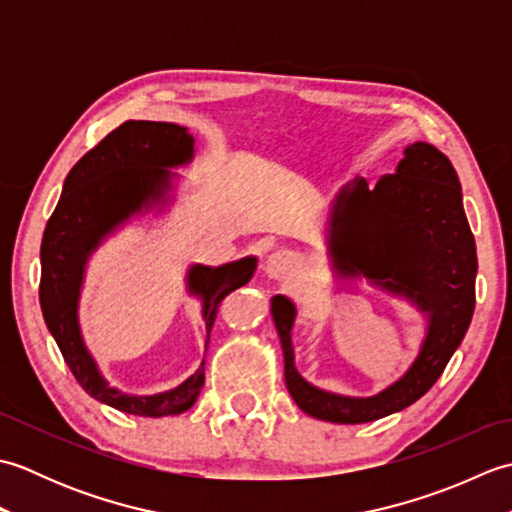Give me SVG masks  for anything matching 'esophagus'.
Masks as SVG:
<instances>
[{
	"label": "esophagus",
	"instance_id": "1",
	"mask_svg": "<svg viewBox=\"0 0 512 512\" xmlns=\"http://www.w3.org/2000/svg\"><path fill=\"white\" fill-rule=\"evenodd\" d=\"M292 268H295V257L286 250H275L273 255H268L264 270L270 279H286L292 273Z\"/></svg>",
	"mask_w": 512,
	"mask_h": 512
}]
</instances>
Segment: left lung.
<instances>
[{"label": "left lung", "mask_w": 512, "mask_h": 512, "mask_svg": "<svg viewBox=\"0 0 512 512\" xmlns=\"http://www.w3.org/2000/svg\"><path fill=\"white\" fill-rule=\"evenodd\" d=\"M325 244L336 281L367 279L405 299L424 317L420 350L407 372L374 396H343L308 383L295 367L288 297L270 299L284 350L286 387L308 416L361 424L413 405L433 387L469 330L475 310L477 255L462 187L449 158L429 143H411L396 171L367 187L354 178L332 198Z\"/></svg>", "instance_id": "left-lung-1"}]
</instances>
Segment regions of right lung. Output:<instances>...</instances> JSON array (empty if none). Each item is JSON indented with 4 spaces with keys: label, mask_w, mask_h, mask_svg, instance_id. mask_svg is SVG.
<instances>
[{
    "label": "right lung",
    "mask_w": 512,
    "mask_h": 512,
    "mask_svg": "<svg viewBox=\"0 0 512 512\" xmlns=\"http://www.w3.org/2000/svg\"><path fill=\"white\" fill-rule=\"evenodd\" d=\"M195 156V138L187 127L156 121H127L88 151L63 182L57 209L50 215L41 242L39 301L52 339L79 385L103 405L145 418L178 416L191 409L204 385V361L178 387L151 396H136L114 387L88 350L79 321L85 268L107 237L132 217L162 213L176 200L180 176ZM257 268L248 255L222 266L191 264L187 292L202 301L209 345L220 301L246 286Z\"/></svg>",
    "instance_id": "1"
}]
</instances>
